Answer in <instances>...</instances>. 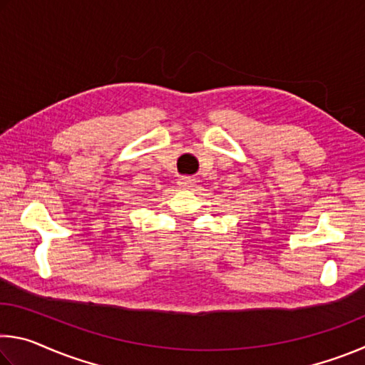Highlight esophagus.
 I'll return each instance as SVG.
<instances>
[{"label": "esophagus", "mask_w": 365, "mask_h": 365, "mask_svg": "<svg viewBox=\"0 0 365 365\" xmlns=\"http://www.w3.org/2000/svg\"><path fill=\"white\" fill-rule=\"evenodd\" d=\"M177 183L180 185L182 188H191L196 183V180L193 177H180V178H178Z\"/></svg>", "instance_id": "1"}]
</instances>
